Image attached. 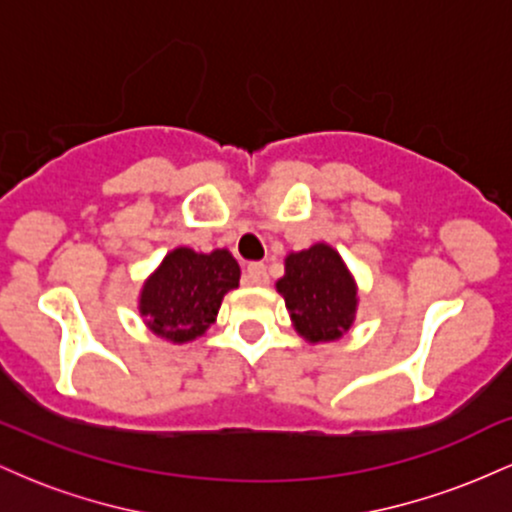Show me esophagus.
I'll return each mask as SVG.
<instances>
[{
    "mask_svg": "<svg viewBox=\"0 0 512 512\" xmlns=\"http://www.w3.org/2000/svg\"><path fill=\"white\" fill-rule=\"evenodd\" d=\"M243 284L245 286H267L269 284L267 267L260 262L248 264V269H245V274H243Z\"/></svg>",
    "mask_w": 512,
    "mask_h": 512,
    "instance_id": "34e87169",
    "label": "esophagus"
}]
</instances>
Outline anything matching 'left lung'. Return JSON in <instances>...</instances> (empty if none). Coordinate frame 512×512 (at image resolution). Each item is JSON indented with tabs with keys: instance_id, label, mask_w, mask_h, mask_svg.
I'll list each match as a JSON object with an SVG mask.
<instances>
[{
	"instance_id": "1",
	"label": "left lung",
	"mask_w": 512,
	"mask_h": 512,
	"mask_svg": "<svg viewBox=\"0 0 512 512\" xmlns=\"http://www.w3.org/2000/svg\"><path fill=\"white\" fill-rule=\"evenodd\" d=\"M293 330L305 342L327 344L351 330L358 310V284L337 250L327 243L289 252L276 281Z\"/></svg>"
}]
</instances>
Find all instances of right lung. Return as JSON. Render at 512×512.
I'll use <instances>...</instances> for the list:
<instances>
[{"instance_id": "right-lung-1", "label": "right lung", "mask_w": 512, "mask_h": 512, "mask_svg": "<svg viewBox=\"0 0 512 512\" xmlns=\"http://www.w3.org/2000/svg\"><path fill=\"white\" fill-rule=\"evenodd\" d=\"M238 281L240 267L226 248L197 252L180 245L146 276L139 315L170 344L195 342L214 325L223 296L238 289Z\"/></svg>"}]
</instances>
